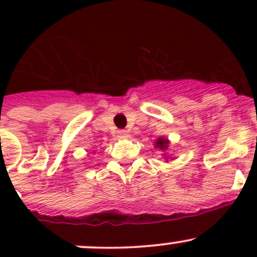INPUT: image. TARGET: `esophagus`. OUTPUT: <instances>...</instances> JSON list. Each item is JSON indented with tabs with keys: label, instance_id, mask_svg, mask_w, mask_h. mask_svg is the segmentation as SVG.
I'll return each mask as SVG.
<instances>
[{
	"label": "esophagus",
	"instance_id": "obj_1",
	"mask_svg": "<svg viewBox=\"0 0 257 257\" xmlns=\"http://www.w3.org/2000/svg\"><path fill=\"white\" fill-rule=\"evenodd\" d=\"M117 135H118V138H127V136H128V133L124 130H119L117 133Z\"/></svg>",
	"mask_w": 257,
	"mask_h": 257
}]
</instances>
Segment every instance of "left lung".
I'll use <instances>...</instances> for the list:
<instances>
[{"instance_id": "8db88e82", "label": "left lung", "mask_w": 257, "mask_h": 257, "mask_svg": "<svg viewBox=\"0 0 257 257\" xmlns=\"http://www.w3.org/2000/svg\"><path fill=\"white\" fill-rule=\"evenodd\" d=\"M169 145H170V140L166 139V138H163V136H160V138H158V139L154 142V148H158V149H161V151H163V152L169 149ZM165 154H163V156H165ZM165 158H166V160H169L167 154H166Z\"/></svg>"}]
</instances>
